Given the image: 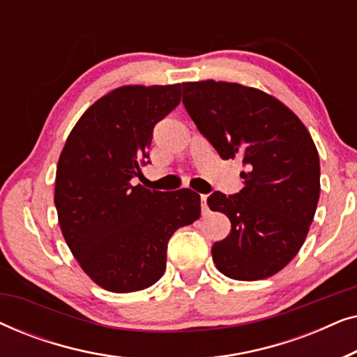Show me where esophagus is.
<instances>
[{
	"mask_svg": "<svg viewBox=\"0 0 357 357\" xmlns=\"http://www.w3.org/2000/svg\"><path fill=\"white\" fill-rule=\"evenodd\" d=\"M199 199H202V209H203V214H204L208 211V195H202Z\"/></svg>",
	"mask_w": 357,
	"mask_h": 357,
	"instance_id": "obj_1",
	"label": "esophagus"
}]
</instances>
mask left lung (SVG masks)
Segmentation results:
<instances>
[{"label": "left lung", "mask_w": 357, "mask_h": 357, "mask_svg": "<svg viewBox=\"0 0 357 357\" xmlns=\"http://www.w3.org/2000/svg\"><path fill=\"white\" fill-rule=\"evenodd\" d=\"M183 105L222 159H242L243 188L214 192L208 206L231 219L213 245L216 268L238 281L265 280L301 250L320 197L314 139L292 110L237 82H183Z\"/></svg>", "instance_id": "1"}]
</instances>
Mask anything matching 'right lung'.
<instances>
[{"label": "right lung", "mask_w": 357, "mask_h": 357, "mask_svg": "<svg viewBox=\"0 0 357 357\" xmlns=\"http://www.w3.org/2000/svg\"><path fill=\"white\" fill-rule=\"evenodd\" d=\"M180 104V84L123 86L87 109L56 165L55 206L63 237L96 284L146 289L165 271L167 243L197 221L199 195L131 183L146 164L154 125Z\"/></svg>", "instance_id": "1"}]
</instances>
